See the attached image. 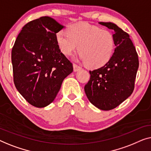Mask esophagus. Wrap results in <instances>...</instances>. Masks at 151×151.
I'll list each match as a JSON object with an SVG mask.
<instances>
[{
  "mask_svg": "<svg viewBox=\"0 0 151 151\" xmlns=\"http://www.w3.org/2000/svg\"><path fill=\"white\" fill-rule=\"evenodd\" d=\"M73 68H74V71L75 72L78 71L81 69V67L79 66V65H78L77 64H76V63H73Z\"/></svg>",
  "mask_w": 151,
  "mask_h": 151,
  "instance_id": "34e87169",
  "label": "esophagus"
}]
</instances>
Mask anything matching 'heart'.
<instances>
[{"label":"heart","instance_id":"b5f03b06","mask_svg":"<svg viewBox=\"0 0 151 151\" xmlns=\"http://www.w3.org/2000/svg\"><path fill=\"white\" fill-rule=\"evenodd\" d=\"M56 41L65 55H70L78 47L80 59L90 68H99L107 63L116 48L114 35L109 31L86 22L70 25L67 33L59 31Z\"/></svg>","mask_w":151,"mask_h":151}]
</instances>
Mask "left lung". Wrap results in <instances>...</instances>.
<instances>
[{
  "label": "left lung",
  "instance_id": "left-lung-1",
  "mask_svg": "<svg viewBox=\"0 0 151 151\" xmlns=\"http://www.w3.org/2000/svg\"><path fill=\"white\" fill-rule=\"evenodd\" d=\"M114 31L116 48L111 58L99 68L90 71L85 92L92 105L108 111L130 96L139 67L138 55L129 35L112 22H99Z\"/></svg>",
  "mask_w": 151,
  "mask_h": 151
}]
</instances>
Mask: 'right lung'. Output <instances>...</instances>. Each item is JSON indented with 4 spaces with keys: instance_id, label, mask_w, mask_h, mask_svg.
Listing matches in <instances>:
<instances>
[{
    "instance_id": "add662e5",
    "label": "right lung",
    "mask_w": 151,
    "mask_h": 151,
    "mask_svg": "<svg viewBox=\"0 0 151 151\" xmlns=\"http://www.w3.org/2000/svg\"><path fill=\"white\" fill-rule=\"evenodd\" d=\"M64 27L48 16L22 27L12 51L15 86L31 105L44 107L52 103L73 63L61 52L56 34Z\"/></svg>"
}]
</instances>
